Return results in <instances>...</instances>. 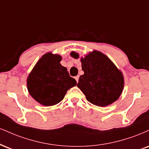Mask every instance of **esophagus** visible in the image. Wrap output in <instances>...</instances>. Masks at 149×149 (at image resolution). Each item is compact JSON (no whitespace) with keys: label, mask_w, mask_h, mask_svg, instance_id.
<instances>
[{"label":"esophagus","mask_w":149,"mask_h":149,"mask_svg":"<svg viewBox=\"0 0 149 149\" xmlns=\"http://www.w3.org/2000/svg\"><path fill=\"white\" fill-rule=\"evenodd\" d=\"M75 79H76V82H78V80H79V76H76V77H75Z\"/></svg>","instance_id":"1"}]
</instances>
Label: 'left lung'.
Returning <instances> with one entry per match:
<instances>
[{
	"instance_id": "1",
	"label": "left lung",
	"mask_w": 149,
	"mask_h": 149,
	"mask_svg": "<svg viewBox=\"0 0 149 149\" xmlns=\"http://www.w3.org/2000/svg\"><path fill=\"white\" fill-rule=\"evenodd\" d=\"M71 55L78 58V54ZM84 74L80 76L78 88L91 103L99 107L110 105L123 92L124 80L121 71L101 52L94 51L81 58Z\"/></svg>"
}]
</instances>
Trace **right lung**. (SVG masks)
I'll use <instances>...</instances> for the list:
<instances>
[{
	"label": "right lung",
	"mask_w": 149,
	"mask_h": 149,
	"mask_svg": "<svg viewBox=\"0 0 149 149\" xmlns=\"http://www.w3.org/2000/svg\"><path fill=\"white\" fill-rule=\"evenodd\" d=\"M62 57L46 53L39 59L27 79L29 94L44 106L56 105L62 101L76 80L69 76L67 68L61 65Z\"/></svg>",
	"instance_id": "1"
}]
</instances>
